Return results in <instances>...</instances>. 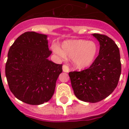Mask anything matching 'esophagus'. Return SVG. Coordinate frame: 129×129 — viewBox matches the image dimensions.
I'll list each match as a JSON object with an SVG mask.
<instances>
[{
  "mask_svg": "<svg viewBox=\"0 0 129 129\" xmlns=\"http://www.w3.org/2000/svg\"><path fill=\"white\" fill-rule=\"evenodd\" d=\"M62 70H63V72H68L69 70H70V69H69V67H68V66L66 65V64H64V65L62 66Z\"/></svg>",
  "mask_w": 129,
  "mask_h": 129,
  "instance_id": "1",
  "label": "esophagus"
}]
</instances>
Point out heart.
I'll return each mask as SVG.
<instances>
[{"label": "heart", "instance_id": "b5f03b06", "mask_svg": "<svg viewBox=\"0 0 129 129\" xmlns=\"http://www.w3.org/2000/svg\"><path fill=\"white\" fill-rule=\"evenodd\" d=\"M55 53L62 59H72L75 67L85 69L94 63L98 53V46L92 41L85 39L66 40L62 43L61 48L57 45L52 46Z\"/></svg>", "mask_w": 129, "mask_h": 129}]
</instances>
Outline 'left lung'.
<instances>
[{
	"label": "left lung",
	"mask_w": 129,
	"mask_h": 129,
	"mask_svg": "<svg viewBox=\"0 0 129 129\" xmlns=\"http://www.w3.org/2000/svg\"><path fill=\"white\" fill-rule=\"evenodd\" d=\"M92 35L100 43L98 56L88 69L70 72L69 76L74 94L79 100L96 103L114 90L120 77L121 66L119 50L113 40L105 35Z\"/></svg>",
	"instance_id": "8db88e82"
}]
</instances>
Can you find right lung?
<instances>
[{
	"mask_svg": "<svg viewBox=\"0 0 129 129\" xmlns=\"http://www.w3.org/2000/svg\"><path fill=\"white\" fill-rule=\"evenodd\" d=\"M48 35L34 31L22 34L10 47L6 76L13 95L27 104H43L52 98L62 64L48 59Z\"/></svg>",
	"mask_w": 129,
	"mask_h": 129,
	"instance_id": "right-lung-1",
	"label": "right lung"
}]
</instances>
